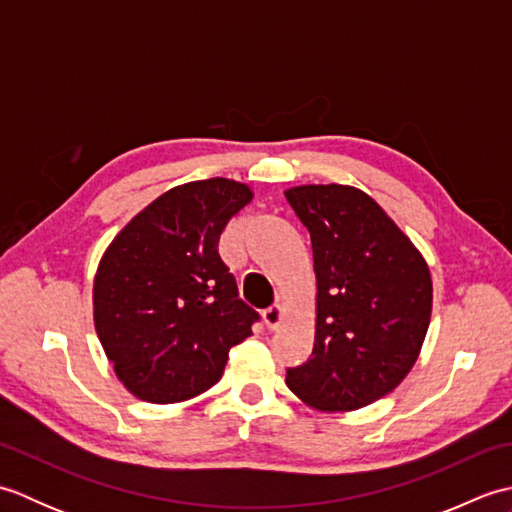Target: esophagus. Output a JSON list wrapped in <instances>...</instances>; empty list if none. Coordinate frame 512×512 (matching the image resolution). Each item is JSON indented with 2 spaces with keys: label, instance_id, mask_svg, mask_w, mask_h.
Segmentation results:
<instances>
[{
  "label": "esophagus",
  "instance_id": "34e87169",
  "mask_svg": "<svg viewBox=\"0 0 512 512\" xmlns=\"http://www.w3.org/2000/svg\"><path fill=\"white\" fill-rule=\"evenodd\" d=\"M284 317H286V308L281 306V303H275L273 308H268L264 312V323L268 325V330H277L281 321H284Z\"/></svg>",
  "mask_w": 512,
  "mask_h": 512
}]
</instances>
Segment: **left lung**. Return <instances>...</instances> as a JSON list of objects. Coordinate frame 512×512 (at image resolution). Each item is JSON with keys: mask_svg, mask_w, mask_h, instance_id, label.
<instances>
[{"mask_svg": "<svg viewBox=\"0 0 512 512\" xmlns=\"http://www.w3.org/2000/svg\"><path fill=\"white\" fill-rule=\"evenodd\" d=\"M286 200L310 231L314 350L286 385L319 411H354L394 391L429 330L427 259L374 198L350 184H299Z\"/></svg>", "mask_w": 512, "mask_h": 512, "instance_id": "left-lung-1", "label": "left lung"}]
</instances>
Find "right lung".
<instances>
[{
	"instance_id": "right-lung-1",
	"label": "right lung",
	"mask_w": 512,
	"mask_h": 512,
	"mask_svg": "<svg viewBox=\"0 0 512 512\" xmlns=\"http://www.w3.org/2000/svg\"><path fill=\"white\" fill-rule=\"evenodd\" d=\"M231 178L195 180L147 204L96 268L94 328L107 361L140 400L171 405L211 389L257 314L237 299L220 257L226 224L253 200Z\"/></svg>"
}]
</instances>
